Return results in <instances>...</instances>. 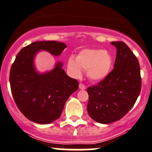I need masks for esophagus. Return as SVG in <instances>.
I'll list each match as a JSON object with an SVG mask.
<instances>
[{"label": "esophagus", "mask_w": 152, "mask_h": 152, "mask_svg": "<svg viewBox=\"0 0 152 152\" xmlns=\"http://www.w3.org/2000/svg\"><path fill=\"white\" fill-rule=\"evenodd\" d=\"M80 89H86V85H84L83 83H80Z\"/></svg>", "instance_id": "obj_1"}]
</instances>
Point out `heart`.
<instances>
[{
  "label": "heart",
  "mask_w": 152,
  "mask_h": 152,
  "mask_svg": "<svg viewBox=\"0 0 152 152\" xmlns=\"http://www.w3.org/2000/svg\"><path fill=\"white\" fill-rule=\"evenodd\" d=\"M113 60L106 51L94 49H84L76 56V60L70 57L68 68L73 76L79 77L81 71L87 72V76L93 81L101 80L109 74Z\"/></svg>",
  "instance_id": "heart-1"
}]
</instances>
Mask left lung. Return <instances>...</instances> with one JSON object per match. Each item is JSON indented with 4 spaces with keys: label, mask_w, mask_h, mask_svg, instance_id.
<instances>
[{
    "label": "left lung",
    "mask_w": 152,
    "mask_h": 152,
    "mask_svg": "<svg viewBox=\"0 0 152 152\" xmlns=\"http://www.w3.org/2000/svg\"><path fill=\"white\" fill-rule=\"evenodd\" d=\"M117 49L114 69L96 85L89 86L87 110L97 122L118 121L134 105L142 88L138 60L124 42H112Z\"/></svg>",
    "instance_id": "obj_1"
}]
</instances>
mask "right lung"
<instances>
[{
    "label": "right lung",
    "mask_w": 152,
    "mask_h": 152,
    "mask_svg": "<svg viewBox=\"0 0 152 152\" xmlns=\"http://www.w3.org/2000/svg\"><path fill=\"white\" fill-rule=\"evenodd\" d=\"M66 47L57 41H37L21 49L10 71V89L22 114L34 122L49 124L61 115L66 102L79 88V82L66 75L58 63L51 72L39 74L34 57L40 50L59 56Z\"/></svg>",
    "instance_id": "add662e5"
}]
</instances>
